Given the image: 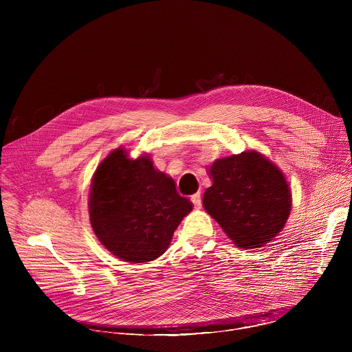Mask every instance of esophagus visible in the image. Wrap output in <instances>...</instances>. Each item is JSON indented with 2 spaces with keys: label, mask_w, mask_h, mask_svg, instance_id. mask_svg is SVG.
<instances>
[{
  "label": "esophagus",
  "mask_w": 352,
  "mask_h": 352,
  "mask_svg": "<svg viewBox=\"0 0 352 352\" xmlns=\"http://www.w3.org/2000/svg\"><path fill=\"white\" fill-rule=\"evenodd\" d=\"M191 201L194 203V207L195 208H201V192H197V194H194L192 197H191Z\"/></svg>",
  "instance_id": "34e87169"
}]
</instances>
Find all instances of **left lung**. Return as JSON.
I'll return each mask as SVG.
<instances>
[{
  "instance_id": "left-lung-1",
  "label": "left lung",
  "mask_w": 352,
  "mask_h": 352,
  "mask_svg": "<svg viewBox=\"0 0 352 352\" xmlns=\"http://www.w3.org/2000/svg\"><path fill=\"white\" fill-rule=\"evenodd\" d=\"M211 187L203 194L204 210L243 250L271 241L292 210V192L282 170L257 151L214 161Z\"/></svg>"
}]
</instances>
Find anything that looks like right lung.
I'll return each mask as SVG.
<instances>
[{"label":"right lung","instance_id":"obj_1","mask_svg":"<svg viewBox=\"0 0 352 352\" xmlns=\"http://www.w3.org/2000/svg\"><path fill=\"white\" fill-rule=\"evenodd\" d=\"M191 210L192 203L179 195L173 179L157 170L146 154L131 160L124 149H115L94 175L92 229L101 244L123 261L160 257Z\"/></svg>","mask_w":352,"mask_h":352}]
</instances>
